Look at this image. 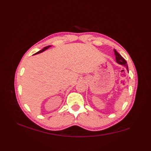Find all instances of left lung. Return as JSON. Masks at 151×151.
Masks as SVG:
<instances>
[{
	"instance_id": "obj_1",
	"label": "left lung",
	"mask_w": 151,
	"mask_h": 151,
	"mask_svg": "<svg viewBox=\"0 0 151 151\" xmlns=\"http://www.w3.org/2000/svg\"><path fill=\"white\" fill-rule=\"evenodd\" d=\"M114 54H115V60H116V62L117 63L119 64V65H123L125 68L127 69V71L129 72V67H128V65H127V63L126 62V60H125L123 57H122L119 54L116 50L115 49H114Z\"/></svg>"
}]
</instances>
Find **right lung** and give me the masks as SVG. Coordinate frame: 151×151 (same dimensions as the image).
<instances>
[{"instance_id":"add662e5","label":"right lung","mask_w":151,"mask_h":151,"mask_svg":"<svg viewBox=\"0 0 151 151\" xmlns=\"http://www.w3.org/2000/svg\"><path fill=\"white\" fill-rule=\"evenodd\" d=\"M51 47V45H49V46H47V47H44L43 49H41V50H40V51H38L37 52H36V53H35L34 54H40V53H41V52H44L45 50H46L47 49H49V48H50Z\"/></svg>"}]
</instances>
